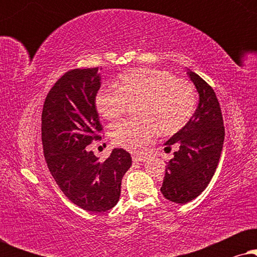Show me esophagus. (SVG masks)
Instances as JSON below:
<instances>
[{"instance_id":"esophagus-1","label":"esophagus","mask_w":257,"mask_h":257,"mask_svg":"<svg viewBox=\"0 0 257 257\" xmlns=\"http://www.w3.org/2000/svg\"><path fill=\"white\" fill-rule=\"evenodd\" d=\"M146 159L147 158L145 156H137V154L132 156L133 163H143V161H146Z\"/></svg>"}]
</instances>
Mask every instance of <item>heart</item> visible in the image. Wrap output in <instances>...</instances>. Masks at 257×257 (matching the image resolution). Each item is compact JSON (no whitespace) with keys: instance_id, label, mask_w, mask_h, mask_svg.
Returning <instances> with one entry per match:
<instances>
[{"instance_id":"1","label":"heart","mask_w":257,"mask_h":257,"mask_svg":"<svg viewBox=\"0 0 257 257\" xmlns=\"http://www.w3.org/2000/svg\"><path fill=\"white\" fill-rule=\"evenodd\" d=\"M196 94L193 84L177 78L167 70L136 69L119 76L118 89L100 90L96 107L107 120L124 117L131 105H137L138 120H126L112 126V143L131 152H139L161 135H174L191 120Z\"/></svg>"}]
</instances>
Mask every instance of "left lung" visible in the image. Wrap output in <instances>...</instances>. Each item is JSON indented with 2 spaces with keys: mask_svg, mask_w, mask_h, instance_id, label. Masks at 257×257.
Listing matches in <instances>:
<instances>
[{
  "mask_svg": "<svg viewBox=\"0 0 257 257\" xmlns=\"http://www.w3.org/2000/svg\"><path fill=\"white\" fill-rule=\"evenodd\" d=\"M188 76L199 93L198 107L187 125L165 143V151L178 146L167 163L160 191L167 200L187 203L205 191L215 173L222 152L224 126L214 90L188 69Z\"/></svg>",
  "mask_w": 257,
  "mask_h": 257,
  "instance_id": "obj_1",
  "label": "left lung"
}]
</instances>
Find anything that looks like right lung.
<instances>
[{
    "label": "right lung",
    "instance_id": "1",
    "mask_svg": "<svg viewBox=\"0 0 257 257\" xmlns=\"http://www.w3.org/2000/svg\"><path fill=\"white\" fill-rule=\"evenodd\" d=\"M99 87L98 68L70 70L49 91L42 112L49 171L70 201L94 213L117 205L121 179L132 165L122 149H114L103 163L86 149L103 130L96 108Z\"/></svg>",
    "mask_w": 257,
    "mask_h": 257
}]
</instances>
